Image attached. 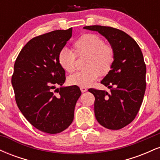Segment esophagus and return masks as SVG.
Masks as SVG:
<instances>
[{
  "instance_id": "esophagus-1",
  "label": "esophagus",
  "mask_w": 160,
  "mask_h": 160,
  "mask_svg": "<svg viewBox=\"0 0 160 160\" xmlns=\"http://www.w3.org/2000/svg\"><path fill=\"white\" fill-rule=\"evenodd\" d=\"M80 90H81L82 92H85L87 91V89L86 87H83V86H80Z\"/></svg>"
}]
</instances>
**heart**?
Wrapping results in <instances>:
<instances>
[{
  "label": "heart",
  "instance_id": "heart-1",
  "mask_svg": "<svg viewBox=\"0 0 160 160\" xmlns=\"http://www.w3.org/2000/svg\"><path fill=\"white\" fill-rule=\"evenodd\" d=\"M74 52L65 48L58 53V62L62 68L72 73L76 68L77 56H87L86 70L70 76L68 81L72 86H90L101 74L111 71L115 60V51L110 43H104L102 37L94 33H86L74 43Z\"/></svg>",
  "mask_w": 160,
  "mask_h": 160
}]
</instances>
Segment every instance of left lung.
Returning a JSON list of instances; mask_svg holds the SVG:
<instances>
[{
	"instance_id": "8db88e82",
	"label": "left lung",
	"mask_w": 160,
	"mask_h": 160,
	"mask_svg": "<svg viewBox=\"0 0 160 160\" xmlns=\"http://www.w3.org/2000/svg\"><path fill=\"white\" fill-rule=\"evenodd\" d=\"M83 28L99 32L114 49V63L101 82L111 92L96 89L89 92L95 96V115L99 123L109 129H120L134 120L144 98L146 65L142 52L136 41L120 29L102 25Z\"/></svg>"
}]
</instances>
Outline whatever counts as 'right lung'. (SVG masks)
Returning <instances> with one entry per match:
<instances>
[{
    "label": "right lung",
    "mask_w": 160,
    "mask_h": 160,
    "mask_svg": "<svg viewBox=\"0 0 160 160\" xmlns=\"http://www.w3.org/2000/svg\"><path fill=\"white\" fill-rule=\"evenodd\" d=\"M71 35L70 28L37 36L24 46L14 64L11 82L18 108L33 126L43 132L59 133L68 127L81 95L78 86L53 91L65 81L58 53Z\"/></svg>",
    "instance_id": "1"
}]
</instances>
